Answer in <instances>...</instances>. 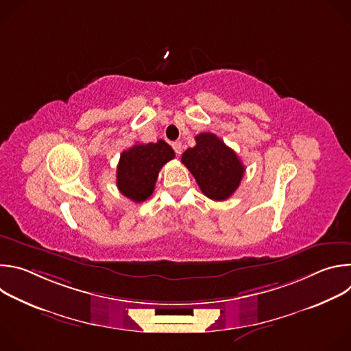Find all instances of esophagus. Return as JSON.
Wrapping results in <instances>:
<instances>
[{
    "instance_id": "obj_1",
    "label": "esophagus",
    "mask_w": 351,
    "mask_h": 351,
    "mask_svg": "<svg viewBox=\"0 0 351 351\" xmlns=\"http://www.w3.org/2000/svg\"><path fill=\"white\" fill-rule=\"evenodd\" d=\"M172 148L175 149V153H176L178 156L182 154V148H183V147H182V143H180V141H173V143H172Z\"/></svg>"
}]
</instances>
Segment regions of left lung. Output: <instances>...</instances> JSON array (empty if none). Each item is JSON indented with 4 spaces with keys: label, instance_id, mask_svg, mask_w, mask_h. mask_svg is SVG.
I'll return each instance as SVG.
<instances>
[{
    "label": "left lung",
    "instance_id": "obj_1",
    "mask_svg": "<svg viewBox=\"0 0 351 351\" xmlns=\"http://www.w3.org/2000/svg\"><path fill=\"white\" fill-rule=\"evenodd\" d=\"M182 162L191 172L203 194L215 202L229 198L244 173L236 153L214 133L197 134L195 145L186 149Z\"/></svg>",
    "mask_w": 351,
    "mask_h": 351
}]
</instances>
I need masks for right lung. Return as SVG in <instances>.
I'll list each match as a JSON object with an SVG mask.
<instances>
[{"mask_svg": "<svg viewBox=\"0 0 351 351\" xmlns=\"http://www.w3.org/2000/svg\"><path fill=\"white\" fill-rule=\"evenodd\" d=\"M175 158L172 147L164 140L134 144L121 154L117 169L119 191L134 203H143L153 194L161 168Z\"/></svg>", "mask_w": 351, "mask_h": 351, "instance_id": "right-lung-1", "label": "right lung"}]
</instances>
